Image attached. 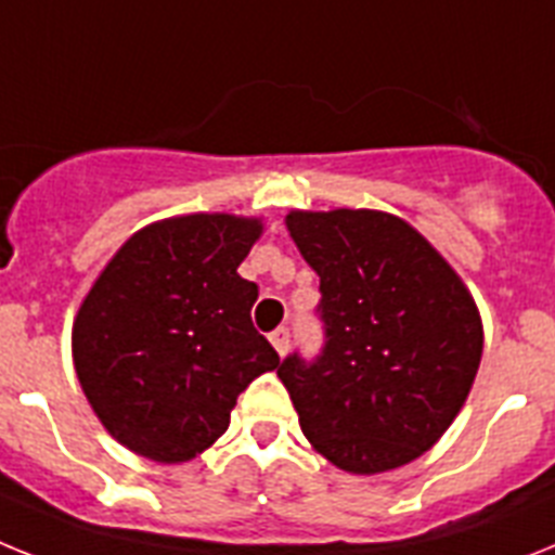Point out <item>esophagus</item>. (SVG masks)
<instances>
[{"label":"esophagus","mask_w":555,"mask_h":555,"mask_svg":"<svg viewBox=\"0 0 555 555\" xmlns=\"http://www.w3.org/2000/svg\"><path fill=\"white\" fill-rule=\"evenodd\" d=\"M270 344H273V349H276L279 356H285L287 347H291V330L287 327H279L270 333Z\"/></svg>","instance_id":"34e87169"}]
</instances>
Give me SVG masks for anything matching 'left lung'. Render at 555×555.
<instances>
[{
  "label": "left lung",
  "mask_w": 555,
  "mask_h": 555,
  "mask_svg": "<svg viewBox=\"0 0 555 555\" xmlns=\"http://www.w3.org/2000/svg\"><path fill=\"white\" fill-rule=\"evenodd\" d=\"M321 279L327 341L279 378L321 457L349 474L412 463L463 409L482 358V319L457 270L406 220L372 208L291 211Z\"/></svg>",
  "instance_id": "left-lung-1"
}]
</instances>
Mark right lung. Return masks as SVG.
Wrapping results in <instances>:
<instances>
[{"mask_svg":"<svg viewBox=\"0 0 555 555\" xmlns=\"http://www.w3.org/2000/svg\"><path fill=\"white\" fill-rule=\"evenodd\" d=\"M262 231L259 217H169L98 273L73 321V364L120 446L189 463L225 435L242 389L279 366L250 321L259 291L236 273Z\"/></svg>","mask_w":555,"mask_h":555,"instance_id":"1","label":"right lung"}]
</instances>
